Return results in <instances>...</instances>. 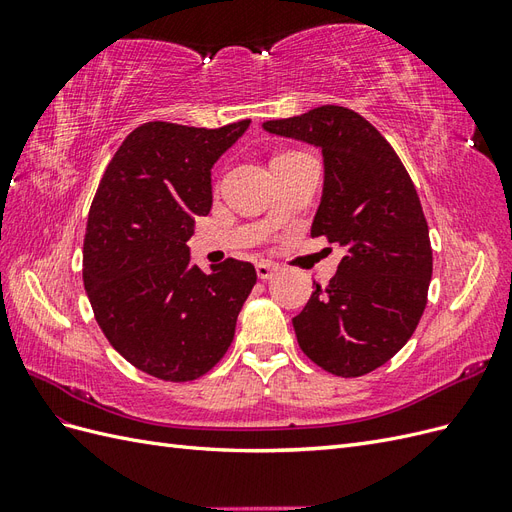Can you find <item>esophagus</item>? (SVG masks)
<instances>
[{"label":"esophagus","instance_id":"34e87169","mask_svg":"<svg viewBox=\"0 0 512 512\" xmlns=\"http://www.w3.org/2000/svg\"><path fill=\"white\" fill-rule=\"evenodd\" d=\"M256 273L260 280H271V277L277 273V265H273V262H269V260H262L256 265Z\"/></svg>","mask_w":512,"mask_h":512}]
</instances>
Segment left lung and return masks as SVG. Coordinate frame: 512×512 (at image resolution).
<instances>
[{
	"label": "left lung",
	"instance_id": "8db88e82",
	"mask_svg": "<svg viewBox=\"0 0 512 512\" xmlns=\"http://www.w3.org/2000/svg\"><path fill=\"white\" fill-rule=\"evenodd\" d=\"M262 128L322 149L312 237L346 250L329 286L314 284L292 318L297 342L329 374L365 376L406 346L427 305L433 258L414 183L389 141L346 106H318Z\"/></svg>",
	"mask_w": 512,
	"mask_h": 512
}]
</instances>
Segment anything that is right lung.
<instances>
[{"mask_svg": "<svg viewBox=\"0 0 512 512\" xmlns=\"http://www.w3.org/2000/svg\"><path fill=\"white\" fill-rule=\"evenodd\" d=\"M250 119L224 128L149 121L100 179L83 243L87 297L111 346L166 382L205 376L232 344L256 284L252 262L190 265L196 215L211 211V166Z\"/></svg>", "mask_w": 512, "mask_h": 512, "instance_id": "obj_1", "label": "right lung"}]
</instances>
